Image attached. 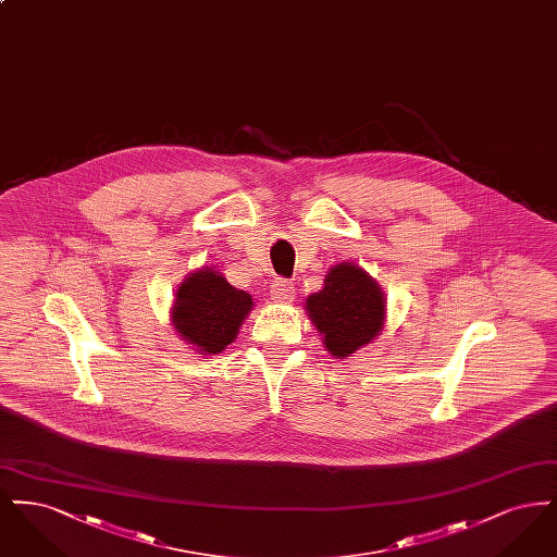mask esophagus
Returning a JSON list of instances; mask_svg holds the SVG:
<instances>
[{"mask_svg": "<svg viewBox=\"0 0 557 557\" xmlns=\"http://www.w3.org/2000/svg\"><path fill=\"white\" fill-rule=\"evenodd\" d=\"M294 284L286 277H275L271 284V298L280 305H288L294 300Z\"/></svg>", "mask_w": 557, "mask_h": 557, "instance_id": "esophagus-1", "label": "esophagus"}]
</instances>
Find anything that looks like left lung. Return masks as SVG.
<instances>
[{"label": "left lung", "mask_w": 557, "mask_h": 557, "mask_svg": "<svg viewBox=\"0 0 557 557\" xmlns=\"http://www.w3.org/2000/svg\"><path fill=\"white\" fill-rule=\"evenodd\" d=\"M384 296L370 275L352 263L330 269L323 290L307 298V311L327 350L345 359L371 343L384 323Z\"/></svg>", "instance_id": "obj_1"}]
</instances>
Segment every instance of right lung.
Listing matches in <instances>:
<instances>
[{
    "mask_svg": "<svg viewBox=\"0 0 557 557\" xmlns=\"http://www.w3.org/2000/svg\"><path fill=\"white\" fill-rule=\"evenodd\" d=\"M252 309L248 292L230 286L212 269L196 271L180 286L173 325L187 343L205 352H221L238 336L239 323Z\"/></svg>",
    "mask_w": 557,
    "mask_h": 557,
    "instance_id": "obj_1",
    "label": "right lung"
}]
</instances>
